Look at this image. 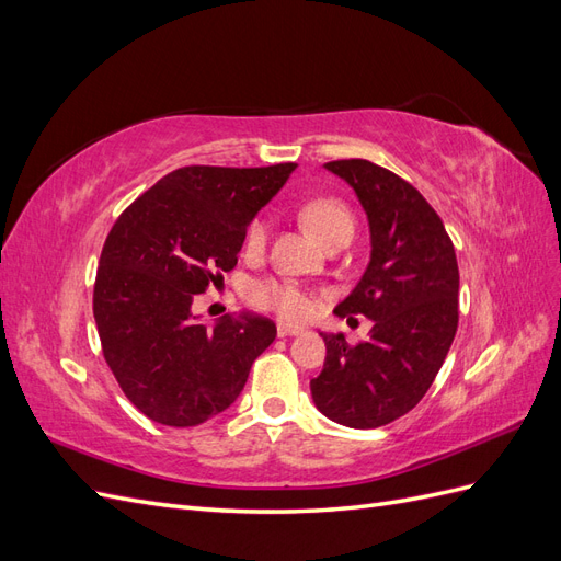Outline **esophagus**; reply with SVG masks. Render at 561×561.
I'll list each match as a JSON object with an SVG mask.
<instances>
[{
    "mask_svg": "<svg viewBox=\"0 0 561 561\" xmlns=\"http://www.w3.org/2000/svg\"><path fill=\"white\" fill-rule=\"evenodd\" d=\"M297 334H301L299 328L287 325V322H278V336H297Z\"/></svg>",
    "mask_w": 561,
    "mask_h": 561,
    "instance_id": "obj_1",
    "label": "esophagus"
}]
</instances>
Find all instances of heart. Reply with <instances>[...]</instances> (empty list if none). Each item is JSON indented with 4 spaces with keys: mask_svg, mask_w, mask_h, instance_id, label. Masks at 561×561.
Here are the masks:
<instances>
[{
    "mask_svg": "<svg viewBox=\"0 0 561 561\" xmlns=\"http://www.w3.org/2000/svg\"><path fill=\"white\" fill-rule=\"evenodd\" d=\"M304 222L318 236V239L332 245L342 239H353L355 219L344 201L325 196L309 201L301 210ZM268 241V219L264 215L254 217L245 231V250L262 252ZM248 299L254 309L276 313L283 320L299 322L313 313V295L295 280L287 278H264L254 280L248 290Z\"/></svg>",
    "mask_w": 561,
    "mask_h": 561,
    "instance_id": "obj_1",
    "label": "heart"
}]
</instances>
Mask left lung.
I'll list each match as a JSON object with an SVG mask.
<instances>
[{
	"label": "left lung",
	"instance_id": "1",
	"mask_svg": "<svg viewBox=\"0 0 561 561\" xmlns=\"http://www.w3.org/2000/svg\"><path fill=\"white\" fill-rule=\"evenodd\" d=\"M358 194L371 257L336 316L375 320L365 342L322 334L325 365L311 396L328 419L379 428L426 396L458 328V264L443 219L419 190L365 159L325 163Z\"/></svg>",
	"mask_w": 561,
	"mask_h": 561
}]
</instances>
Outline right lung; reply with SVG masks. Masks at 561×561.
Wrapping results in <instances>:
<instances>
[{"mask_svg":"<svg viewBox=\"0 0 561 561\" xmlns=\"http://www.w3.org/2000/svg\"><path fill=\"white\" fill-rule=\"evenodd\" d=\"M297 163L184 165L118 215L100 254L93 316L124 396L163 426L190 428L241 396L274 320L192 313L196 295L239 262L248 225Z\"/></svg>","mask_w":561,"mask_h":561,"instance_id":"obj_1","label":"right lung"}]
</instances>
